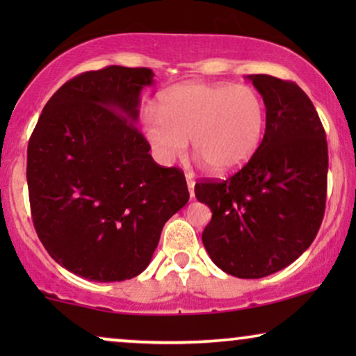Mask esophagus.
<instances>
[{
  "instance_id": "1",
  "label": "esophagus",
  "mask_w": 356,
  "mask_h": 356,
  "mask_svg": "<svg viewBox=\"0 0 356 356\" xmlns=\"http://www.w3.org/2000/svg\"><path fill=\"white\" fill-rule=\"evenodd\" d=\"M186 179H188V191H189V196L194 197V179H193V173L191 172H186Z\"/></svg>"
}]
</instances>
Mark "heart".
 <instances>
[{
  "label": "heart",
  "instance_id": "1",
  "mask_svg": "<svg viewBox=\"0 0 356 356\" xmlns=\"http://www.w3.org/2000/svg\"><path fill=\"white\" fill-rule=\"evenodd\" d=\"M264 129V100L245 84L175 86L160 95L157 115L143 118L144 138L160 163L181 157L191 139L194 152L220 175L236 172L250 162Z\"/></svg>",
  "mask_w": 356,
  "mask_h": 356
}]
</instances>
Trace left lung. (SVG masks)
Masks as SVG:
<instances>
[{
	"label": "left lung",
	"mask_w": 356,
	"mask_h": 356,
	"mask_svg": "<svg viewBox=\"0 0 356 356\" xmlns=\"http://www.w3.org/2000/svg\"><path fill=\"white\" fill-rule=\"evenodd\" d=\"M266 105V133L240 172L194 186L211 207L202 243L238 279L275 274L308 250L324 217L327 140L318 111L295 82L251 74Z\"/></svg>",
	"instance_id": "left-lung-1"
}]
</instances>
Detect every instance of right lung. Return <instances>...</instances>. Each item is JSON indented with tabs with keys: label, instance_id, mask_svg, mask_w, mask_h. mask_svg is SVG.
Masks as SVG:
<instances>
[{
	"label": "right lung",
	"instance_id": "add662e5",
	"mask_svg": "<svg viewBox=\"0 0 356 356\" xmlns=\"http://www.w3.org/2000/svg\"><path fill=\"white\" fill-rule=\"evenodd\" d=\"M149 67L106 66L63 84L29 139L33 227L53 259L94 282L149 266L165 222L186 206L179 168L154 162L136 121Z\"/></svg>",
	"mask_w": 356,
	"mask_h": 356
}]
</instances>
